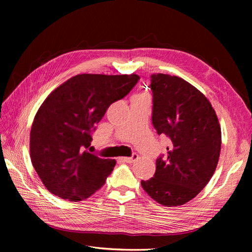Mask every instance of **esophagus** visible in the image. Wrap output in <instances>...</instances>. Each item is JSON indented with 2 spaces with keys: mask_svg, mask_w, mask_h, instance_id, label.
<instances>
[{
  "mask_svg": "<svg viewBox=\"0 0 252 252\" xmlns=\"http://www.w3.org/2000/svg\"><path fill=\"white\" fill-rule=\"evenodd\" d=\"M139 158V156L136 155V154H132V156L131 157H128V158H122V161L123 162H126V163H132V162H134L136 158Z\"/></svg>",
  "mask_w": 252,
  "mask_h": 252,
  "instance_id": "obj_1",
  "label": "esophagus"
}]
</instances>
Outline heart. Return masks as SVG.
Listing matches in <instances>:
<instances>
[{"label":"heart","mask_w":252,"mask_h":252,"mask_svg":"<svg viewBox=\"0 0 252 252\" xmlns=\"http://www.w3.org/2000/svg\"><path fill=\"white\" fill-rule=\"evenodd\" d=\"M140 96H141V95H140Z\"/></svg>","instance_id":"heart-1"}]
</instances>
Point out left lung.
Here are the masks:
<instances>
[{
    "label": "left lung",
    "mask_w": 252,
    "mask_h": 252,
    "mask_svg": "<svg viewBox=\"0 0 252 252\" xmlns=\"http://www.w3.org/2000/svg\"><path fill=\"white\" fill-rule=\"evenodd\" d=\"M152 125L170 145L156 161L154 178L141 185L158 204L172 207L192 200L217 168L220 127L215 109L201 91L169 74L151 75Z\"/></svg>",
    "instance_id": "1"
}]
</instances>
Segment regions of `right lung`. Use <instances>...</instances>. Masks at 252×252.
I'll use <instances>...</instances> for the list:
<instances>
[{
	"label": "right lung",
	"mask_w": 252,
	"mask_h": 252,
	"mask_svg": "<svg viewBox=\"0 0 252 252\" xmlns=\"http://www.w3.org/2000/svg\"><path fill=\"white\" fill-rule=\"evenodd\" d=\"M139 80L136 74H79L44 101L30 131V157L52 194L83 201L104 185L116 161L85 149L106 110L130 93Z\"/></svg>",
	"instance_id": "obj_1"
}]
</instances>
